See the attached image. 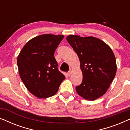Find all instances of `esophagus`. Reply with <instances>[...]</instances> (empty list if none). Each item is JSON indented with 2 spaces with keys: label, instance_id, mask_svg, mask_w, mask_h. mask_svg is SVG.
<instances>
[{
  "label": "esophagus",
  "instance_id": "34e87169",
  "mask_svg": "<svg viewBox=\"0 0 130 130\" xmlns=\"http://www.w3.org/2000/svg\"><path fill=\"white\" fill-rule=\"evenodd\" d=\"M71 74H72V72H71V70H70L69 72H67V76H70L71 75Z\"/></svg>",
  "mask_w": 130,
  "mask_h": 130
}]
</instances>
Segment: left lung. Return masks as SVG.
Instances as JSON below:
<instances>
[{"label":"left lung","mask_w":130,"mask_h":130,"mask_svg":"<svg viewBox=\"0 0 130 130\" xmlns=\"http://www.w3.org/2000/svg\"><path fill=\"white\" fill-rule=\"evenodd\" d=\"M66 39L79 57L83 74L76 92L86 100H96L106 93L114 79L115 55L109 45L96 37L70 35Z\"/></svg>","instance_id":"left-lung-1"}]
</instances>
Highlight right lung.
Segmentation results:
<instances>
[{
	"label": "right lung",
	"instance_id": "1",
	"mask_svg": "<svg viewBox=\"0 0 130 130\" xmlns=\"http://www.w3.org/2000/svg\"><path fill=\"white\" fill-rule=\"evenodd\" d=\"M63 35L42 34L29 40L17 58L19 76L30 93L38 98L54 95L65 76L54 56Z\"/></svg>",
	"mask_w": 130,
	"mask_h": 130
}]
</instances>
